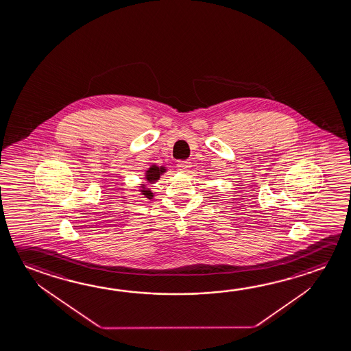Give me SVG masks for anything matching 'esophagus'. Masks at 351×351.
I'll return each mask as SVG.
<instances>
[{"label": "esophagus", "mask_w": 351, "mask_h": 351, "mask_svg": "<svg viewBox=\"0 0 351 351\" xmlns=\"http://www.w3.org/2000/svg\"><path fill=\"white\" fill-rule=\"evenodd\" d=\"M190 167V161H178V169L180 171H182V173H189Z\"/></svg>", "instance_id": "esophagus-1"}]
</instances>
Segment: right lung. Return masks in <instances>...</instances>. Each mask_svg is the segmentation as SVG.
Masks as SVG:
<instances>
[{"label":"right lung","mask_w":351,"mask_h":351,"mask_svg":"<svg viewBox=\"0 0 351 351\" xmlns=\"http://www.w3.org/2000/svg\"><path fill=\"white\" fill-rule=\"evenodd\" d=\"M164 173H167V167H158L156 164H153L144 173V180L147 181V184H156V181L160 178L161 175ZM138 191L141 192V195H144L148 199H152L154 197V193L150 191V189H148V186L145 184H141Z\"/></svg>","instance_id":"add662e5"}]
</instances>
